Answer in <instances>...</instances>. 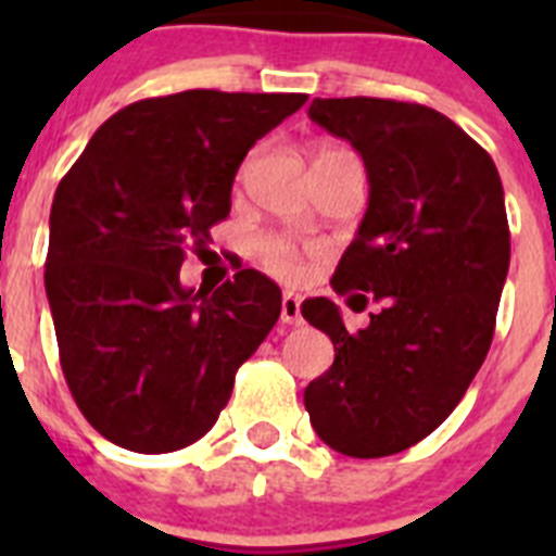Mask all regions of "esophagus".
<instances>
[{"mask_svg":"<svg viewBox=\"0 0 556 556\" xmlns=\"http://www.w3.org/2000/svg\"><path fill=\"white\" fill-rule=\"evenodd\" d=\"M281 323L283 326H301V298L292 292H287L281 298Z\"/></svg>","mask_w":556,"mask_h":556,"instance_id":"obj_1","label":"esophagus"}]
</instances>
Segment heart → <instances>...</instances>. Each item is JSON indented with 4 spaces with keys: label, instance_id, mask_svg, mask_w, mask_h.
Returning <instances> with one entry per match:
<instances>
[{
    "label": "heart",
    "instance_id": "obj_1",
    "mask_svg": "<svg viewBox=\"0 0 556 556\" xmlns=\"http://www.w3.org/2000/svg\"><path fill=\"white\" fill-rule=\"evenodd\" d=\"M333 152H342V150H333V147H320V150L314 152V161L326 159V155H333ZM262 258L264 264H267L269 273L281 275V278H294V275L301 273V255H298V250H294L292 242H287V239H278V236H273V239H264L262 242Z\"/></svg>",
    "mask_w": 556,
    "mask_h": 556
}]
</instances>
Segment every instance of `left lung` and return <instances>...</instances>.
<instances>
[{
  "mask_svg": "<svg viewBox=\"0 0 556 556\" xmlns=\"http://www.w3.org/2000/svg\"><path fill=\"white\" fill-rule=\"evenodd\" d=\"M308 116L351 141L370 184L333 292L356 288L367 306V291L381 312L348 333L337 303H303L337 351L303 404L323 443L376 459L429 437L488 356L509 269L504 189L488 152L434 108L345 97L314 100Z\"/></svg>",
  "mask_w": 556,
  "mask_h": 556,
  "instance_id": "obj_1",
  "label": "left lung"
}]
</instances>
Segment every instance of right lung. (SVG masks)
Segmentation results:
<instances>
[{
  "mask_svg": "<svg viewBox=\"0 0 556 556\" xmlns=\"http://www.w3.org/2000/svg\"><path fill=\"white\" fill-rule=\"evenodd\" d=\"M303 102L211 88L132 102L58 184L43 283L68 390L111 443L169 454L200 440L273 331L281 289L267 275L194 292L180 264L230 214L250 147Z\"/></svg>",
  "mask_w": 556,
  "mask_h": 556,
  "instance_id": "obj_1",
  "label": "right lung"
}]
</instances>
